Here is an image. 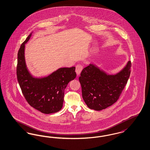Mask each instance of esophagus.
<instances>
[{
	"label": "esophagus",
	"mask_w": 150,
	"mask_h": 150,
	"mask_svg": "<svg viewBox=\"0 0 150 150\" xmlns=\"http://www.w3.org/2000/svg\"><path fill=\"white\" fill-rule=\"evenodd\" d=\"M83 69V67L81 65H78L76 66L75 71L76 72L77 75H79L80 74V73L81 72Z\"/></svg>",
	"instance_id": "obj_1"
}]
</instances>
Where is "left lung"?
Listing matches in <instances>:
<instances>
[{"label": "left lung", "instance_id": "left-lung-1", "mask_svg": "<svg viewBox=\"0 0 150 150\" xmlns=\"http://www.w3.org/2000/svg\"><path fill=\"white\" fill-rule=\"evenodd\" d=\"M131 66L129 61L121 71L114 75L108 74L92 64L84 68L79 80L87 106L98 111L117 102L129 78Z\"/></svg>", "mask_w": 150, "mask_h": 150}]
</instances>
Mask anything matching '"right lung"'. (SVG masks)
<instances>
[{"instance_id": "right-lung-1", "label": "right lung", "mask_w": 150, "mask_h": 150, "mask_svg": "<svg viewBox=\"0 0 150 150\" xmlns=\"http://www.w3.org/2000/svg\"><path fill=\"white\" fill-rule=\"evenodd\" d=\"M32 33L21 45L18 52L17 76L18 83L27 102L44 114L60 111L63 106L64 90L68 83L76 78L75 67H61L47 76L33 77L25 61V44Z\"/></svg>"}]
</instances>
